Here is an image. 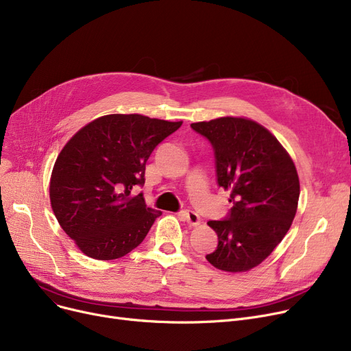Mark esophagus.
I'll use <instances>...</instances> for the list:
<instances>
[{
  "label": "esophagus",
  "mask_w": 351,
  "mask_h": 351,
  "mask_svg": "<svg viewBox=\"0 0 351 351\" xmlns=\"http://www.w3.org/2000/svg\"><path fill=\"white\" fill-rule=\"evenodd\" d=\"M180 216L186 220V222L189 223V225H192V226H195V225H197L199 222H200V217H199V215L196 213V212H193V210H182L180 212Z\"/></svg>",
  "instance_id": "34e87169"
}]
</instances>
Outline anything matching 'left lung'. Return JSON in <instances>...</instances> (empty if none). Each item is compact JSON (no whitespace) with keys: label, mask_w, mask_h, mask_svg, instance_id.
Wrapping results in <instances>:
<instances>
[{"label":"left lung","mask_w":351,"mask_h":351,"mask_svg":"<svg viewBox=\"0 0 351 351\" xmlns=\"http://www.w3.org/2000/svg\"><path fill=\"white\" fill-rule=\"evenodd\" d=\"M191 128L210 142L217 185L230 191L226 217L208 222L217 247L206 259L225 271L250 270L291 226L300 195L296 166L279 141L254 121L225 117Z\"/></svg>","instance_id":"left-lung-1"}]
</instances>
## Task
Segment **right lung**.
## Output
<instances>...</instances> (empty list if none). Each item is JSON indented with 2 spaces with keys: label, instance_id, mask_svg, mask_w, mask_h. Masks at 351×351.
<instances>
[{
  "label": "right lung",
  "instance_id": "1",
  "mask_svg": "<svg viewBox=\"0 0 351 351\" xmlns=\"http://www.w3.org/2000/svg\"><path fill=\"white\" fill-rule=\"evenodd\" d=\"M182 122L114 114L73 135L53 165L49 197L64 232L92 259L112 261L142 243L160 212L147 208L145 165Z\"/></svg>",
  "mask_w": 351,
  "mask_h": 351
}]
</instances>
